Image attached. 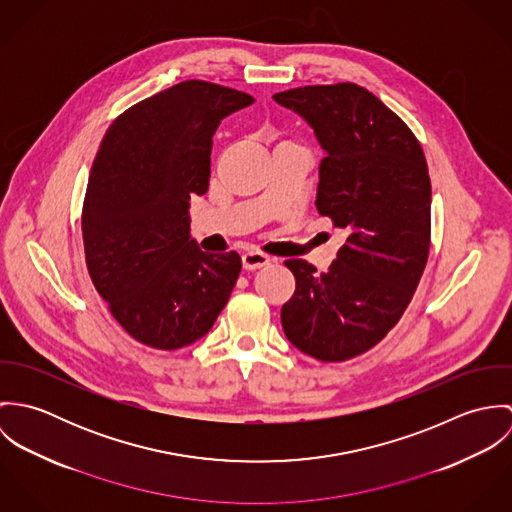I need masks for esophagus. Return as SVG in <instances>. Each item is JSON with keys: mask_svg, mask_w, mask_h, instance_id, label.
Listing matches in <instances>:
<instances>
[{"mask_svg": "<svg viewBox=\"0 0 512 512\" xmlns=\"http://www.w3.org/2000/svg\"><path fill=\"white\" fill-rule=\"evenodd\" d=\"M268 264H270V258L266 254H262V252H246L242 256V268L248 270V272L260 270V268H264Z\"/></svg>", "mask_w": 512, "mask_h": 512, "instance_id": "1", "label": "esophagus"}]
</instances>
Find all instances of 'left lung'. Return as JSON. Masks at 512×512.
I'll list each match as a JSON object with an SVG mask.
<instances>
[{
	"mask_svg": "<svg viewBox=\"0 0 512 512\" xmlns=\"http://www.w3.org/2000/svg\"><path fill=\"white\" fill-rule=\"evenodd\" d=\"M313 130L323 159L315 207L345 230L323 274L288 260L295 293L282 307L293 347L341 363L372 349L400 321L430 252L432 185L410 128L353 82L274 94Z\"/></svg>",
	"mask_w": 512,
	"mask_h": 512,
	"instance_id": "8db88e82",
	"label": "left lung"
}]
</instances>
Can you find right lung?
<instances>
[{
  "label": "right lung",
  "mask_w": 512,
  "mask_h": 512,
  "mask_svg": "<svg viewBox=\"0 0 512 512\" xmlns=\"http://www.w3.org/2000/svg\"><path fill=\"white\" fill-rule=\"evenodd\" d=\"M252 102L213 82H179L118 116L94 157L82 207L88 274L147 347L205 337L238 280L236 252L207 254L191 238L189 201L209 189L220 120Z\"/></svg>",
  "instance_id": "1"
}]
</instances>
